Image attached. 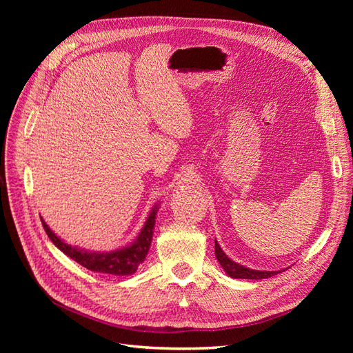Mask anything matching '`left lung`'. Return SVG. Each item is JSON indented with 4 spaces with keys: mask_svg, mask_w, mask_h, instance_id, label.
<instances>
[{
    "mask_svg": "<svg viewBox=\"0 0 353 353\" xmlns=\"http://www.w3.org/2000/svg\"><path fill=\"white\" fill-rule=\"evenodd\" d=\"M215 254L216 259L221 263V266L223 268L231 279H241V280H263V279H270L272 275H276L281 271H258V270H250L245 268V266L231 261L228 256L223 253V250L221 249V245L218 244V241L215 240ZM287 270V268H285ZM284 271V270H283Z\"/></svg>",
    "mask_w": 353,
    "mask_h": 353,
    "instance_id": "1",
    "label": "left lung"
}]
</instances>
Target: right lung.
<instances>
[{
  "label": "right lung",
  "mask_w": 353,
  "mask_h": 353,
  "mask_svg": "<svg viewBox=\"0 0 353 353\" xmlns=\"http://www.w3.org/2000/svg\"><path fill=\"white\" fill-rule=\"evenodd\" d=\"M157 208L156 205L150 215H148L144 227L141 228L138 237L131 243L125 245L122 249H116L113 252H88L83 249H78L74 245H70L63 241L60 237H57L54 232L50 230V227L42 221V227H44L47 236L50 240L56 244V248L60 249L63 253L68 254L70 259L82 265L83 268H87L94 272H101V274H112V275H131L134 274L138 266H140L145 256L150 249L152 239H153V230L156 223V215H157Z\"/></svg>",
  "instance_id": "1"
}]
</instances>
